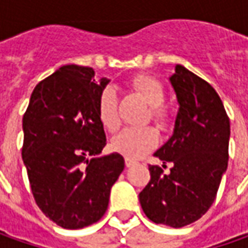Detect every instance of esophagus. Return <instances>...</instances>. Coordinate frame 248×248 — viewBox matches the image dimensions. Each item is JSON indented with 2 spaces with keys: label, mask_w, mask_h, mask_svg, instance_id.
I'll use <instances>...</instances> for the list:
<instances>
[{
  "label": "esophagus",
  "mask_w": 248,
  "mask_h": 248,
  "mask_svg": "<svg viewBox=\"0 0 248 248\" xmlns=\"http://www.w3.org/2000/svg\"><path fill=\"white\" fill-rule=\"evenodd\" d=\"M135 164H136L135 159H132V158H124V165H126L127 168L133 167Z\"/></svg>",
  "instance_id": "obj_1"
}]
</instances>
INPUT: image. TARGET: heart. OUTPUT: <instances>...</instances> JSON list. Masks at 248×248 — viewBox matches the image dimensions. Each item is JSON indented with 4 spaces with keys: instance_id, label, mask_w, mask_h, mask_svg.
I'll use <instances>...</instances> for the list:
<instances>
[{
    "instance_id": "obj_1",
    "label": "heart",
    "mask_w": 248,
    "mask_h": 248,
    "mask_svg": "<svg viewBox=\"0 0 248 248\" xmlns=\"http://www.w3.org/2000/svg\"><path fill=\"white\" fill-rule=\"evenodd\" d=\"M132 87L150 105L148 119H153L164 130L169 129L173 124V115L170 109L162 104L165 100L164 84L154 76L137 75L132 79ZM97 113L100 122L107 130L115 132L121 126L118 95L112 87H105L100 94ZM158 141L159 136L153 126L126 127L113 137L111 148L115 153L124 155L126 158H140L153 148H155Z\"/></svg>"
}]
</instances>
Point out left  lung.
<instances>
[{"label":"left lung","mask_w":248,"mask_h":248,"mask_svg":"<svg viewBox=\"0 0 248 248\" xmlns=\"http://www.w3.org/2000/svg\"><path fill=\"white\" fill-rule=\"evenodd\" d=\"M169 80L180 105L173 135L154 154L162 167H148L151 179L139 200L150 221L182 228L200 219L215 201L228 168L231 124L210 83L182 65Z\"/></svg>","instance_id":"1"}]
</instances>
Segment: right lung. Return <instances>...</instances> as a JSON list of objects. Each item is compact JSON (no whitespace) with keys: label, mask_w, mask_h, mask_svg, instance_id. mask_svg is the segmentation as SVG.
<instances>
[{"label":"right lung","mask_w":248,"mask_h":248,"mask_svg":"<svg viewBox=\"0 0 248 248\" xmlns=\"http://www.w3.org/2000/svg\"><path fill=\"white\" fill-rule=\"evenodd\" d=\"M109 80L87 66L65 65L41 80L23 115L22 158L38 208L65 229L100 221L124 168L118 153L100 156L107 144L98 97Z\"/></svg>","instance_id":"add662e5"}]
</instances>
